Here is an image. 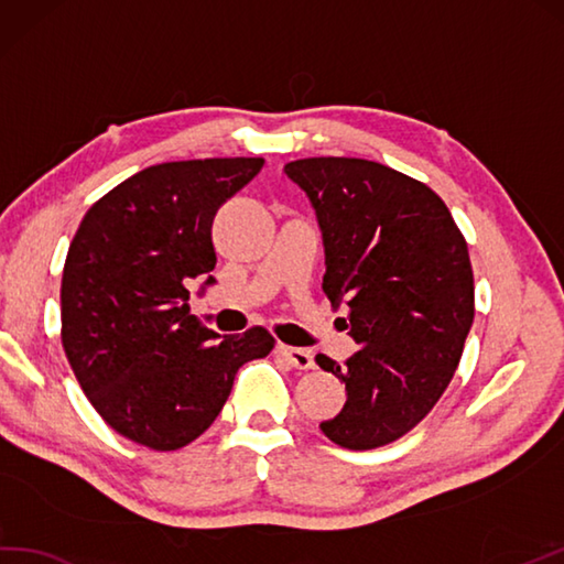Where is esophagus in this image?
I'll return each instance as SVG.
<instances>
[{
  "label": "esophagus",
  "mask_w": 564,
  "mask_h": 564,
  "mask_svg": "<svg viewBox=\"0 0 564 564\" xmlns=\"http://www.w3.org/2000/svg\"><path fill=\"white\" fill-rule=\"evenodd\" d=\"M278 355H280L282 359L290 361V365H292V367H296V369H304V371H308V369H314V367H316L314 355H311L308 349H302V347L278 345Z\"/></svg>",
  "instance_id": "1"
}]
</instances>
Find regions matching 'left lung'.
<instances>
[{
    "instance_id": "left-lung-1",
    "label": "left lung",
    "mask_w": 564,
    "mask_h": 564,
    "mask_svg": "<svg viewBox=\"0 0 564 564\" xmlns=\"http://www.w3.org/2000/svg\"><path fill=\"white\" fill-rule=\"evenodd\" d=\"M323 231V292L347 306L359 352L318 367L345 381L340 415L321 422L343 448L386 446L420 424L452 383L475 316L468 243L432 187L377 161L284 166Z\"/></svg>"
}]
</instances>
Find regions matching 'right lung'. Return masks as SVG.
<instances>
[{"instance_id": "right-lung-1", "label": "right lung", "mask_w": 564, "mask_h": 564, "mask_svg": "<svg viewBox=\"0 0 564 564\" xmlns=\"http://www.w3.org/2000/svg\"><path fill=\"white\" fill-rule=\"evenodd\" d=\"M265 159L166 161L86 212L62 272V347L82 391L124 440L176 452L217 420L246 361L274 337L217 335L191 316L193 280L217 265L212 221Z\"/></svg>"}]
</instances>
